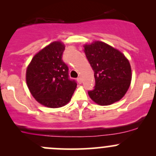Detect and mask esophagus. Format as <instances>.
<instances>
[{
    "instance_id": "obj_1",
    "label": "esophagus",
    "mask_w": 156,
    "mask_h": 156,
    "mask_svg": "<svg viewBox=\"0 0 156 156\" xmlns=\"http://www.w3.org/2000/svg\"><path fill=\"white\" fill-rule=\"evenodd\" d=\"M77 81H78V84H81L82 83V79L81 78H77Z\"/></svg>"
}]
</instances>
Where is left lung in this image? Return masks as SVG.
I'll list each match as a JSON object with an SVG mask.
<instances>
[{
	"label": "left lung",
	"instance_id": "left-lung-1",
	"mask_svg": "<svg viewBox=\"0 0 156 156\" xmlns=\"http://www.w3.org/2000/svg\"><path fill=\"white\" fill-rule=\"evenodd\" d=\"M84 51L94 71L96 85L88 92L100 106L119 101L130 85L132 72L126 56L118 49L100 41L84 45Z\"/></svg>",
	"mask_w": 156,
	"mask_h": 156
}]
</instances>
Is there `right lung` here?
<instances>
[{
  "label": "right lung",
  "mask_w": 156,
  "mask_h": 156,
  "mask_svg": "<svg viewBox=\"0 0 156 156\" xmlns=\"http://www.w3.org/2000/svg\"><path fill=\"white\" fill-rule=\"evenodd\" d=\"M65 47L62 41L52 42L33 56L26 69L30 93L46 107L66 106L77 87L76 82L69 80L68 66L62 60Z\"/></svg>",
  "instance_id": "obj_1"
}]
</instances>
